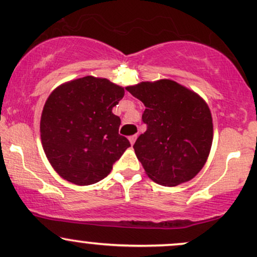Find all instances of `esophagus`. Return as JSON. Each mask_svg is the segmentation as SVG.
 I'll return each mask as SVG.
<instances>
[{
    "instance_id": "34e87169",
    "label": "esophagus",
    "mask_w": 257,
    "mask_h": 257,
    "mask_svg": "<svg viewBox=\"0 0 257 257\" xmlns=\"http://www.w3.org/2000/svg\"><path fill=\"white\" fill-rule=\"evenodd\" d=\"M137 135H132V137H129V141H131V144L132 145H134V143H135V140H137Z\"/></svg>"
}]
</instances>
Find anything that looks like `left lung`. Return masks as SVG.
Listing matches in <instances>:
<instances>
[{"mask_svg":"<svg viewBox=\"0 0 257 257\" xmlns=\"http://www.w3.org/2000/svg\"><path fill=\"white\" fill-rule=\"evenodd\" d=\"M126 90L146 107L147 129L133 147L147 175L164 186L193 179L213 143V119L204 100L170 79L143 82Z\"/></svg>","mask_w":257,"mask_h":257,"instance_id":"8db88e82","label":"left lung"}]
</instances>
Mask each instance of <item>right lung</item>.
Returning <instances> with one entry per match:
<instances>
[{
  "label": "right lung",
  "instance_id": "add662e5",
  "mask_svg": "<svg viewBox=\"0 0 257 257\" xmlns=\"http://www.w3.org/2000/svg\"><path fill=\"white\" fill-rule=\"evenodd\" d=\"M124 89L93 76L58 87L41 117V140L49 163L75 185H91L111 173L131 146L118 134L120 118L112 113Z\"/></svg>",
  "mask_w": 257,
  "mask_h": 257
}]
</instances>
